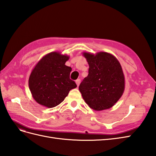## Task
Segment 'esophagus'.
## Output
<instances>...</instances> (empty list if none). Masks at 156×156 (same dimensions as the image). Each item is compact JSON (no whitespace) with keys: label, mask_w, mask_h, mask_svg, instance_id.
Returning <instances> with one entry per match:
<instances>
[{"label":"esophagus","mask_w":156,"mask_h":156,"mask_svg":"<svg viewBox=\"0 0 156 156\" xmlns=\"http://www.w3.org/2000/svg\"><path fill=\"white\" fill-rule=\"evenodd\" d=\"M75 83H76V84H77V87H79V85L80 83H81V79H77L76 81H75Z\"/></svg>","instance_id":"1"}]
</instances>
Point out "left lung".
I'll return each mask as SVG.
<instances>
[{
	"mask_svg": "<svg viewBox=\"0 0 156 156\" xmlns=\"http://www.w3.org/2000/svg\"><path fill=\"white\" fill-rule=\"evenodd\" d=\"M88 75L79 89L88 106L95 111L108 109L119 100L125 89V78L119 61L106 52H84Z\"/></svg>",
	"mask_w": 156,
	"mask_h": 156,
	"instance_id": "1",
	"label": "left lung"
}]
</instances>
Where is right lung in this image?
<instances>
[{
  "instance_id": "right-lung-1",
  "label": "right lung",
  "mask_w": 156,
  "mask_h": 156,
  "mask_svg": "<svg viewBox=\"0 0 156 156\" xmlns=\"http://www.w3.org/2000/svg\"><path fill=\"white\" fill-rule=\"evenodd\" d=\"M69 56L51 52L42 57L29 79L32 96L40 105L55 107L62 103L71 90L77 87L69 79L72 68L65 65Z\"/></svg>"
}]
</instances>
